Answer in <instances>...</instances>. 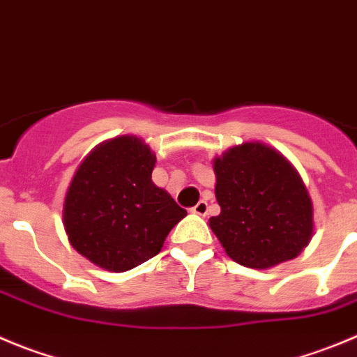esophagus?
<instances>
[{
    "label": "esophagus",
    "mask_w": 357,
    "mask_h": 357,
    "mask_svg": "<svg viewBox=\"0 0 357 357\" xmlns=\"http://www.w3.org/2000/svg\"><path fill=\"white\" fill-rule=\"evenodd\" d=\"M191 210L192 213H196V215H206V212H208V203H206L205 199H199Z\"/></svg>",
    "instance_id": "1"
}]
</instances>
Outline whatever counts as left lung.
<instances>
[{
    "instance_id": "left-lung-1",
    "label": "left lung",
    "mask_w": 357,
    "mask_h": 357,
    "mask_svg": "<svg viewBox=\"0 0 357 357\" xmlns=\"http://www.w3.org/2000/svg\"><path fill=\"white\" fill-rule=\"evenodd\" d=\"M220 213L210 227L227 256L247 268L294 259L314 229L312 202L296 169L271 147L243 144L213 161Z\"/></svg>"
}]
</instances>
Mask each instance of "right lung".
<instances>
[{"label": "right lung", "instance_id": "right-lung-1", "mask_svg": "<svg viewBox=\"0 0 357 357\" xmlns=\"http://www.w3.org/2000/svg\"><path fill=\"white\" fill-rule=\"evenodd\" d=\"M155 155L144 142L121 137L87 155L64 199L71 245L98 266L126 271L159 254L188 215L152 182Z\"/></svg>", "mask_w": 357, "mask_h": 357}]
</instances>
